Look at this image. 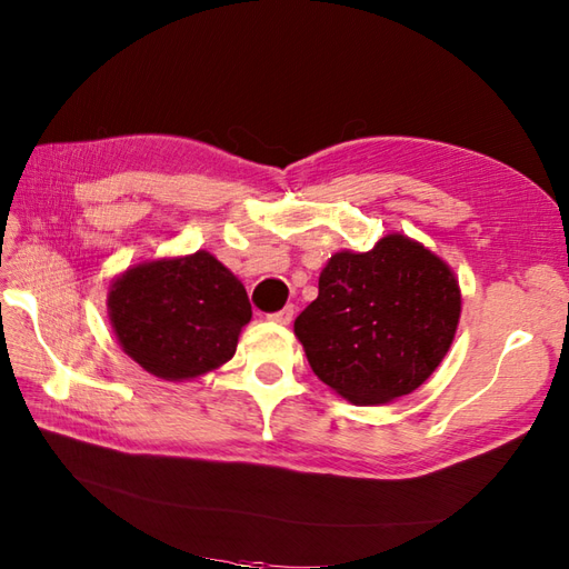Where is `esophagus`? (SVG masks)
Here are the masks:
<instances>
[{
    "mask_svg": "<svg viewBox=\"0 0 569 569\" xmlns=\"http://www.w3.org/2000/svg\"><path fill=\"white\" fill-rule=\"evenodd\" d=\"M293 306H286L283 310H278V312H271V316H269V320L271 322H276V325H288V322H291L293 320Z\"/></svg>",
    "mask_w": 569,
    "mask_h": 569,
    "instance_id": "34e87169",
    "label": "esophagus"
}]
</instances>
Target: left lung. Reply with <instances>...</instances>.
Here are the masks:
<instances>
[{
  "label": "left lung",
  "instance_id": "1",
  "mask_svg": "<svg viewBox=\"0 0 569 569\" xmlns=\"http://www.w3.org/2000/svg\"><path fill=\"white\" fill-rule=\"evenodd\" d=\"M462 293L438 253L401 232L325 263L318 298L296 318L310 369L355 406L413 393L450 349Z\"/></svg>",
  "mask_w": 569,
  "mask_h": 569
}]
</instances>
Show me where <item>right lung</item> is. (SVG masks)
Here are the masks:
<instances>
[{"mask_svg":"<svg viewBox=\"0 0 569 569\" xmlns=\"http://www.w3.org/2000/svg\"><path fill=\"white\" fill-rule=\"evenodd\" d=\"M107 316L143 371L190 381L234 357L251 306L239 278L200 249L129 266L110 283Z\"/></svg>","mask_w":569,"mask_h":569,"instance_id":"1","label":"right lung"}]
</instances>
